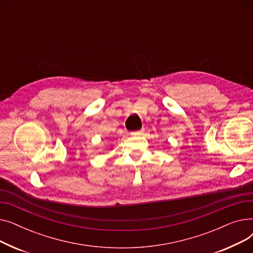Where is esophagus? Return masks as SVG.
Masks as SVG:
<instances>
[{
  "mask_svg": "<svg viewBox=\"0 0 253 253\" xmlns=\"http://www.w3.org/2000/svg\"><path fill=\"white\" fill-rule=\"evenodd\" d=\"M143 133V129H140V130H136V131H132L131 132V135L132 136H139Z\"/></svg>",
  "mask_w": 253,
  "mask_h": 253,
  "instance_id": "34e87169",
  "label": "esophagus"
}]
</instances>
